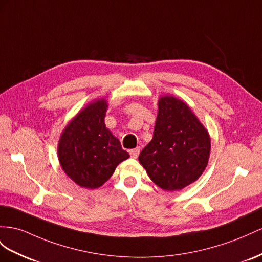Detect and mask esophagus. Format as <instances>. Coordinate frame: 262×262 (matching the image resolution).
<instances>
[{
    "mask_svg": "<svg viewBox=\"0 0 262 262\" xmlns=\"http://www.w3.org/2000/svg\"><path fill=\"white\" fill-rule=\"evenodd\" d=\"M139 152H140V148H139V147H136V148H134V149H130V150H129L130 156H132L133 158H137L138 155H139Z\"/></svg>",
    "mask_w": 262,
    "mask_h": 262,
    "instance_id": "obj_1",
    "label": "esophagus"
}]
</instances>
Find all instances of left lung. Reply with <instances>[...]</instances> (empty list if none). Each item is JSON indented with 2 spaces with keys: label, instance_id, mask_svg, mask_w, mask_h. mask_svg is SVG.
Returning <instances> with one entry per match:
<instances>
[{
  "label": "left lung",
  "instance_id": "left-lung-1",
  "mask_svg": "<svg viewBox=\"0 0 262 262\" xmlns=\"http://www.w3.org/2000/svg\"><path fill=\"white\" fill-rule=\"evenodd\" d=\"M209 133L184 100L160 96L152 139L138 160L167 191L184 189L203 175L210 156Z\"/></svg>",
  "mask_w": 262,
  "mask_h": 262
}]
</instances>
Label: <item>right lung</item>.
I'll return each instance as SVG.
<instances>
[{
    "label": "right lung",
    "mask_w": 262,
    "mask_h": 262,
    "mask_svg": "<svg viewBox=\"0 0 262 262\" xmlns=\"http://www.w3.org/2000/svg\"><path fill=\"white\" fill-rule=\"evenodd\" d=\"M107 108L105 98L93 100L66 125L58 140L59 165L82 188L95 189L104 185L116 167L129 157L105 125Z\"/></svg>",
    "instance_id": "right-lung-1"
}]
</instances>
